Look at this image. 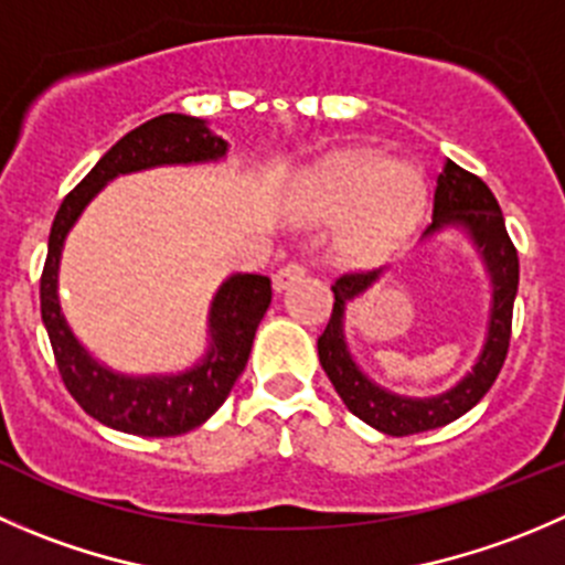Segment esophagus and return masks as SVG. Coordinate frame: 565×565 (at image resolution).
I'll return each mask as SVG.
<instances>
[{
  "instance_id": "1",
  "label": "esophagus",
  "mask_w": 565,
  "mask_h": 565,
  "mask_svg": "<svg viewBox=\"0 0 565 565\" xmlns=\"http://www.w3.org/2000/svg\"><path fill=\"white\" fill-rule=\"evenodd\" d=\"M303 276H306V267L300 265V262H289V265H284L281 270H276V276H273V289H276V292H284V289L292 287V284L300 281Z\"/></svg>"
}]
</instances>
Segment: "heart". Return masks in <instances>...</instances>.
Segmentation results:
<instances>
[{"label": "heart", "instance_id": "1", "mask_svg": "<svg viewBox=\"0 0 565 565\" xmlns=\"http://www.w3.org/2000/svg\"><path fill=\"white\" fill-rule=\"evenodd\" d=\"M428 206V184L414 166L381 154H342L300 182L298 212L309 221H342L333 256L350 267L386 262Z\"/></svg>", "mask_w": 565, "mask_h": 565}]
</instances>
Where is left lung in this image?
Listing matches in <instances>:
<instances>
[{
	"label": "left lung",
	"mask_w": 565,
	"mask_h": 565,
	"mask_svg": "<svg viewBox=\"0 0 565 565\" xmlns=\"http://www.w3.org/2000/svg\"><path fill=\"white\" fill-rule=\"evenodd\" d=\"M458 228L467 234L472 248L478 250L491 284L489 322H486V342L472 370L450 386L447 392L434 397H405V394L388 392L377 386L372 377L361 372L344 337V311L355 298L375 287L386 270L372 273H348L333 284V311L326 331L317 339V353L326 375L331 377L333 388L342 403L353 411L359 419L372 425L375 430L388 436H411L422 430H434L450 425L452 419L467 414L469 408L483 399L491 383L500 375L511 342L513 300L519 289V256L508 237L505 217L494 193L486 188L483 179L463 171L452 160L445 162L434 193V223L425 228L422 239Z\"/></svg>",
	"instance_id": "obj_1"
}]
</instances>
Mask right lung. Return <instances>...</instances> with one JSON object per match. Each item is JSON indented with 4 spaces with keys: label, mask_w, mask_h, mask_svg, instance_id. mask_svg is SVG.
Masks as SVG:
<instances>
[{
    "label": "right lung",
    "mask_w": 565,
    "mask_h": 565,
    "mask_svg": "<svg viewBox=\"0 0 565 565\" xmlns=\"http://www.w3.org/2000/svg\"><path fill=\"white\" fill-rule=\"evenodd\" d=\"M228 143L204 118L166 113L124 135L93 171L65 195L49 234V254L41 276V317L54 361L71 397L85 414L107 428L135 436H182L215 414L248 364L256 328L270 306V278L234 273L217 287L206 317V353L184 372L126 375L102 364L71 331L60 306V259L71 228L85 206L113 179L162 166L221 162Z\"/></svg>",
    "instance_id": "right-lung-1"
}]
</instances>
